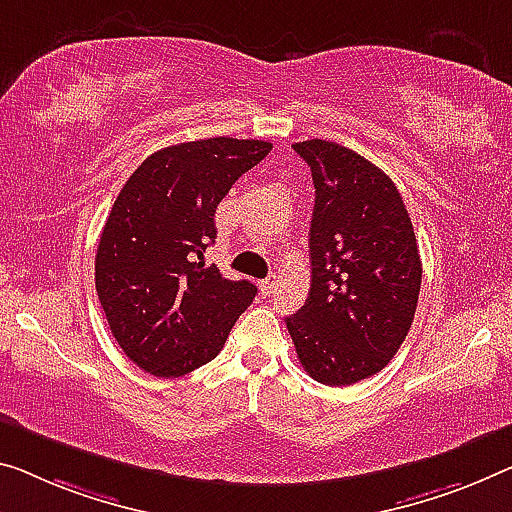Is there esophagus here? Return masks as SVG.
<instances>
[{
  "mask_svg": "<svg viewBox=\"0 0 512 512\" xmlns=\"http://www.w3.org/2000/svg\"><path fill=\"white\" fill-rule=\"evenodd\" d=\"M258 288H261V295H270L274 288H277V274H270V277L263 279L258 283Z\"/></svg>",
  "mask_w": 512,
  "mask_h": 512,
  "instance_id": "1",
  "label": "esophagus"
}]
</instances>
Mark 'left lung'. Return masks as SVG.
Here are the masks:
<instances>
[{
	"mask_svg": "<svg viewBox=\"0 0 512 512\" xmlns=\"http://www.w3.org/2000/svg\"><path fill=\"white\" fill-rule=\"evenodd\" d=\"M311 167V290L286 318L297 359L327 387L380 373L410 332L421 290L412 219L393 180L336 141L293 144Z\"/></svg>",
	"mask_w": 512,
	"mask_h": 512,
	"instance_id": "1",
	"label": "left lung"
}]
</instances>
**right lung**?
<instances>
[{"mask_svg": "<svg viewBox=\"0 0 512 512\" xmlns=\"http://www.w3.org/2000/svg\"><path fill=\"white\" fill-rule=\"evenodd\" d=\"M270 141L212 137L148 155L116 196L96 254V290L125 357L180 377L219 355L256 286L201 261L215 210Z\"/></svg>", "mask_w": 512, "mask_h": 512, "instance_id": "right-lung-1", "label": "right lung"}]
</instances>
